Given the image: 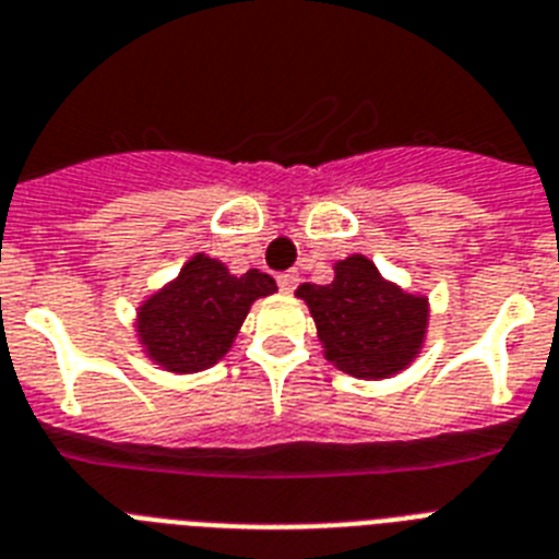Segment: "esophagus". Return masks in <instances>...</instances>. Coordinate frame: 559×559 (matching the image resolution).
<instances>
[{"label":"esophagus","instance_id":"esophagus-1","mask_svg":"<svg viewBox=\"0 0 559 559\" xmlns=\"http://www.w3.org/2000/svg\"><path fill=\"white\" fill-rule=\"evenodd\" d=\"M298 281H301V275H298V272H295V270L281 272V275H278V287H281V293H293V289L298 287Z\"/></svg>","mask_w":559,"mask_h":559}]
</instances>
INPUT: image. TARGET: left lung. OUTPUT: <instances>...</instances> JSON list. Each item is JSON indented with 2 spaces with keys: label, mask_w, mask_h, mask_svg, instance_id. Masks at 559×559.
Segmentation results:
<instances>
[{
  "label": "left lung",
  "mask_w": 559,
  "mask_h": 559,
  "mask_svg": "<svg viewBox=\"0 0 559 559\" xmlns=\"http://www.w3.org/2000/svg\"><path fill=\"white\" fill-rule=\"evenodd\" d=\"M330 284H301L295 295L316 321L323 358L360 381H383L412 367L426 344L429 298L386 281L367 255L335 261Z\"/></svg>",
  "instance_id": "obj_1"
}]
</instances>
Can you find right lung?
I'll return each mask as SVG.
<instances>
[{"label":"right lung","mask_w":559,"mask_h":559,"mask_svg":"<svg viewBox=\"0 0 559 559\" xmlns=\"http://www.w3.org/2000/svg\"><path fill=\"white\" fill-rule=\"evenodd\" d=\"M278 293L266 272L233 275L204 252L135 309V335L156 367L176 374L204 372L224 358L258 298Z\"/></svg>","instance_id":"obj_1"}]
</instances>
